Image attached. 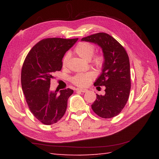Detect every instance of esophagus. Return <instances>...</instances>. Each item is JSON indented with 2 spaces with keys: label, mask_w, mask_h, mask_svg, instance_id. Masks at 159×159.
<instances>
[{
  "label": "esophagus",
  "mask_w": 159,
  "mask_h": 159,
  "mask_svg": "<svg viewBox=\"0 0 159 159\" xmlns=\"http://www.w3.org/2000/svg\"><path fill=\"white\" fill-rule=\"evenodd\" d=\"M76 91H77V92H80L85 93V92H87V89H81V88H76Z\"/></svg>",
  "instance_id": "34e87169"
}]
</instances>
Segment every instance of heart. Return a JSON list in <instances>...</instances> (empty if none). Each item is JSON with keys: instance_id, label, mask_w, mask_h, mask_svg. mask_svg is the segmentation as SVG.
<instances>
[{"instance_id": "obj_1", "label": "heart", "mask_w": 159, "mask_h": 159, "mask_svg": "<svg viewBox=\"0 0 159 159\" xmlns=\"http://www.w3.org/2000/svg\"><path fill=\"white\" fill-rule=\"evenodd\" d=\"M95 46L88 42H82L77 44L74 48L78 55L81 57L84 60H90L95 52ZM70 59L69 53H66L62 59V66L66 67ZM92 66L96 67L97 69H102L105 63V58L102 55H96L94 56L91 61ZM95 79V74L93 72H88L85 73H79L72 77V82L74 85L79 87H85L88 85L92 80Z\"/></svg>"}]
</instances>
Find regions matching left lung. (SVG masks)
Listing matches in <instances>:
<instances>
[{
  "label": "left lung",
  "mask_w": 159,
  "mask_h": 159,
  "mask_svg": "<svg viewBox=\"0 0 159 159\" xmlns=\"http://www.w3.org/2000/svg\"><path fill=\"white\" fill-rule=\"evenodd\" d=\"M97 43L102 49L105 63L94 86L105 87L104 96L96 94L92 104L93 112L102 118H112L126 105L131 87L130 61L126 50L116 39L105 33H98L82 38Z\"/></svg>",
  "instance_id": "obj_1"
}]
</instances>
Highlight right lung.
I'll return each instance as SVG.
<instances>
[{"mask_svg": "<svg viewBox=\"0 0 159 159\" xmlns=\"http://www.w3.org/2000/svg\"><path fill=\"white\" fill-rule=\"evenodd\" d=\"M76 39L46 38L38 42L26 57L21 72V84L31 112L45 125L57 123L65 114L67 100L74 91L69 88L52 92L50 79L62 68L65 53Z\"/></svg>", "mask_w": 159, "mask_h": 159, "instance_id": "1", "label": "right lung"}]
</instances>
